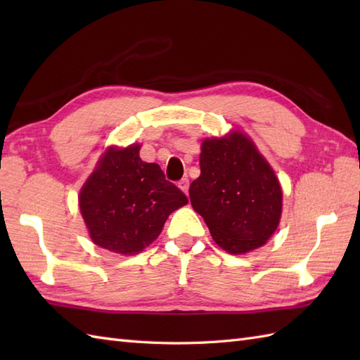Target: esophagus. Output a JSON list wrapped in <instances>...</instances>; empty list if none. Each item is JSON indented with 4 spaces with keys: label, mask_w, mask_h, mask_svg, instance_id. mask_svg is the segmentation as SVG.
<instances>
[{
    "label": "esophagus",
    "mask_w": 360,
    "mask_h": 360,
    "mask_svg": "<svg viewBox=\"0 0 360 360\" xmlns=\"http://www.w3.org/2000/svg\"><path fill=\"white\" fill-rule=\"evenodd\" d=\"M188 179L187 178H184V179H181L179 182H178V186H179V188L182 190V192H184L186 195H188Z\"/></svg>",
    "instance_id": "34e87169"
}]
</instances>
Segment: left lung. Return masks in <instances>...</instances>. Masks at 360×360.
I'll return each instance as SVG.
<instances>
[{
    "label": "left lung",
    "mask_w": 360,
    "mask_h": 360,
    "mask_svg": "<svg viewBox=\"0 0 360 360\" xmlns=\"http://www.w3.org/2000/svg\"><path fill=\"white\" fill-rule=\"evenodd\" d=\"M200 167V178L188 188L190 202L212 238L235 255L262 248L278 227L283 193L255 143L240 131L205 139Z\"/></svg>",
    "instance_id": "obj_1"
}]
</instances>
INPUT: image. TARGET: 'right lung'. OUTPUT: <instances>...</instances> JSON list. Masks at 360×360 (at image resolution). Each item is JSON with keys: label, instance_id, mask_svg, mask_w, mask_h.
Here are the masks:
<instances>
[{"label": "right lung", "instance_id": "add662e5", "mask_svg": "<svg viewBox=\"0 0 360 360\" xmlns=\"http://www.w3.org/2000/svg\"><path fill=\"white\" fill-rule=\"evenodd\" d=\"M141 145L110 147L79 195L91 240L114 254L134 255L155 241L172 212L188 202L158 164L143 162Z\"/></svg>", "mask_w": 360, "mask_h": 360}]
</instances>
